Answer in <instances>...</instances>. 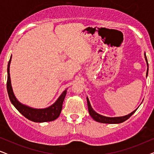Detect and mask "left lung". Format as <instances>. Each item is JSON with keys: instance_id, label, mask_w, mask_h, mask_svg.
Returning a JSON list of instances; mask_svg holds the SVG:
<instances>
[{"instance_id": "8db88e82", "label": "left lung", "mask_w": 154, "mask_h": 154, "mask_svg": "<svg viewBox=\"0 0 154 154\" xmlns=\"http://www.w3.org/2000/svg\"><path fill=\"white\" fill-rule=\"evenodd\" d=\"M144 58L146 60V65H147V70H146V75L147 77L149 72V64H148V61H147V58L146 56V53L144 52ZM87 103H88V111H89L90 115L91 116V117L93 119L94 121L99 123H108V124H117V123H121L125 121L126 120H128L133 113L137 111V109L139 108V106L135 110H134L132 112H131L129 114L123 116H118V117H108L105 116L101 115L100 113H97L95 111L92 109V107L90 104V102L89 101V99L87 97Z\"/></svg>"}]
</instances>
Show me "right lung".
Listing matches in <instances>:
<instances>
[{
  "mask_svg": "<svg viewBox=\"0 0 154 154\" xmlns=\"http://www.w3.org/2000/svg\"><path fill=\"white\" fill-rule=\"evenodd\" d=\"M12 55L10 57V61L8 64V81H7V90L8 96H9L10 102L13 106L17 109L19 112L22 114L27 119L35 123H43V122L52 121L57 119L60 116L61 111L62 109V104L64 102L65 97L68 88L61 94L54 103L50 106L44 109H35L29 106L26 104H22L16 98L14 95L13 90H12L11 79L10 74V65L11 63Z\"/></svg>",
  "mask_w": 154,
  "mask_h": 154,
  "instance_id": "right-lung-1",
  "label": "right lung"
}]
</instances>
